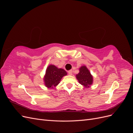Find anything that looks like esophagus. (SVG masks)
I'll return each instance as SVG.
<instances>
[{"label": "esophagus", "mask_w": 133, "mask_h": 133, "mask_svg": "<svg viewBox=\"0 0 133 133\" xmlns=\"http://www.w3.org/2000/svg\"><path fill=\"white\" fill-rule=\"evenodd\" d=\"M68 74H69V75H73V71H72L71 70H69L68 71Z\"/></svg>", "instance_id": "esophagus-1"}]
</instances>
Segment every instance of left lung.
<instances>
[{"mask_svg":"<svg viewBox=\"0 0 133 133\" xmlns=\"http://www.w3.org/2000/svg\"><path fill=\"white\" fill-rule=\"evenodd\" d=\"M79 73L76 75V78L79 83L85 88H89L93 83V76L85 65H83L79 68Z\"/></svg>","mask_w":133,"mask_h":133,"instance_id":"left-lung-1","label":"left lung"}]
</instances>
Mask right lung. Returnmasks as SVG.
Here are the masks:
<instances>
[{
  "instance_id": "right-lung-1",
  "label": "right lung",
  "mask_w": 133,
  "mask_h": 133,
  "mask_svg": "<svg viewBox=\"0 0 133 133\" xmlns=\"http://www.w3.org/2000/svg\"><path fill=\"white\" fill-rule=\"evenodd\" d=\"M66 75L67 73L65 70L50 64L47 67L44 76V85L48 88L53 89L60 83L63 76Z\"/></svg>"
}]
</instances>
